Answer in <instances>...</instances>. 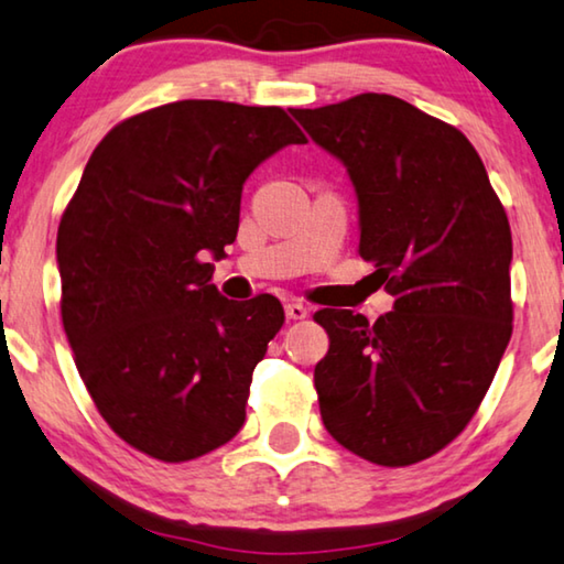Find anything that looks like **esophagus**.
<instances>
[{"label":"esophagus","mask_w":564,"mask_h":564,"mask_svg":"<svg viewBox=\"0 0 564 564\" xmlns=\"http://www.w3.org/2000/svg\"><path fill=\"white\" fill-rule=\"evenodd\" d=\"M285 316H289L291 322H301V318L308 316V308L301 304V301H289V304H285Z\"/></svg>","instance_id":"esophagus-1"}]
</instances>
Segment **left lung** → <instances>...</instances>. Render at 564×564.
<instances>
[{"instance_id": "left-lung-1", "label": "left lung", "mask_w": 564, "mask_h": 564, "mask_svg": "<svg viewBox=\"0 0 564 564\" xmlns=\"http://www.w3.org/2000/svg\"><path fill=\"white\" fill-rule=\"evenodd\" d=\"M347 166L359 256L394 296L390 314L322 308L329 351L314 369L336 443L377 466L445 448L476 415L511 339V230L481 156L456 126L388 94L291 108Z\"/></svg>"}]
</instances>
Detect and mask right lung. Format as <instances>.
<instances>
[{
	"instance_id": "add662e5",
	"label": "right lung",
	"mask_w": 564,
	"mask_h": 564,
	"mask_svg": "<svg viewBox=\"0 0 564 564\" xmlns=\"http://www.w3.org/2000/svg\"><path fill=\"white\" fill-rule=\"evenodd\" d=\"M306 144L279 106L176 100L106 133L57 228L61 314L98 413L166 464L246 423L253 369L283 326L279 299L238 304L213 279L238 235L242 184Z\"/></svg>"
}]
</instances>
